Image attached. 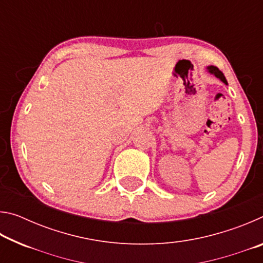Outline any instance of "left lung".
Listing matches in <instances>:
<instances>
[{
    "mask_svg": "<svg viewBox=\"0 0 263 263\" xmlns=\"http://www.w3.org/2000/svg\"><path fill=\"white\" fill-rule=\"evenodd\" d=\"M208 68H209V72L212 73V74H215L218 79H220L221 81L224 82L225 84H228V81H226L224 74H222L220 70L216 67V66H210V67H208Z\"/></svg>",
    "mask_w": 263,
    "mask_h": 263,
    "instance_id": "obj_1",
    "label": "left lung"
}]
</instances>
